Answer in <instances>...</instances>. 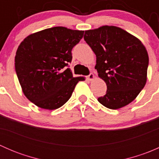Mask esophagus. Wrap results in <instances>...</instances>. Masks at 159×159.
Segmentation results:
<instances>
[{"mask_svg": "<svg viewBox=\"0 0 159 159\" xmlns=\"http://www.w3.org/2000/svg\"><path fill=\"white\" fill-rule=\"evenodd\" d=\"M94 74H92V73H91L89 75H88V76L86 77V78H87L89 81H91V80L94 79Z\"/></svg>", "mask_w": 159, "mask_h": 159, "instance_id": "obj_1", "label": "esophagus"}]
</instances>
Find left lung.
<instances>
[{"label": "left lung", "instance_id": "8db88e82", "mask_svg": "<svg viewBox=\"0 0 159 159\" xmlns=\"http://www.w3.org/2000/svg\"><path fill=\"white\" fill-rule=\"evenodd\" d=\"M84 41L96 55L95 69L107 85L98 101L118 109L135 99L147 81L148 55L141 41L115 26L85 30Z\"/></svg>", "mask_w": 159, "mask_h": 159}]
</instances>
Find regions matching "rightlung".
Here are the masks:
<instances>
[{"mask_svg":"<svg viewBox=\"0 0 159 159\" xmlns=\"http://www.w3.org/2000/svg\"><path fill=\"white\" fill-rule=\"evenodd\" d=\"M84 35L83 30L54 27L30 34L19 45L15 70L27 98L44 109L65 105L78 81L70 68L71 50Z\"/></svg>","mask_w":159,"mask_h":159,"instance_id":"right-lung-1","label":"right lung"}]
</instances>
